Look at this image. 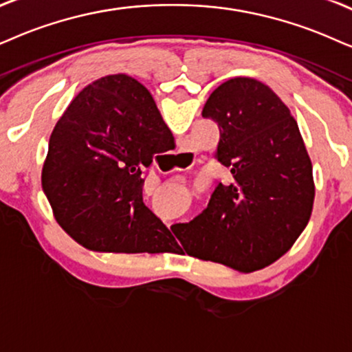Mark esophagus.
Here are the masks:
<instances>
[{
    "label": "esophagus",
    "instance_id": "34e87169",
    "mask_svg": "<svg viewBox=\"0 0 352 352\" xmlns=\"http://www.w3.org/2000/svg\"><path fill=\"white\" fill-rule=\"evenodd\" d=\"M182 157L184 159H188V157H191V153H188V151H182Z\"/></svg>",
    "mask_w": 352,
    "mask_h": 352
}]
</instances>
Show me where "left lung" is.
<instances>
[{
    "label": "left lung",
    "instance_id": "1",
    "mask_svg": "<svg viewBox=\"0 0 352 352\" xmlns=\"http://www.w3.org/2000/svg\"><path fill=\"white\" fill-rule=\"evenodd\" d=\"M203 117L219 124L214 157L234 180L217 185L201 214L172 230L191 256L239 273L263 270L294 245L312 214V161L299 124L273 89L253 78L216 87Z\"/></svg>",
    "mask_w": 352,
    "mask_h": 352
}]
</instances>
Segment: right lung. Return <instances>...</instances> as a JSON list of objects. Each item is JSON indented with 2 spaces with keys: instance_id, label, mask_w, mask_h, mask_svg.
<instances>
[{
  "instance_id": "1",
  "label": "right lung",
  "mask_w": 352,
  "mask_h": 352,
  "mask_svg": "<svg viewBox=\"0 0 352 352\" xmlns=\"http://www.w3.org/2000/svg\"><path fill=\"white\" fill-rule=\"evenodd\" d=\"M175 144L140 81L109 74L71 100L48 141L43 193L61 229L105 253H166L173 237L143 203V172Z\"/></svg>"
}]
</instances>
